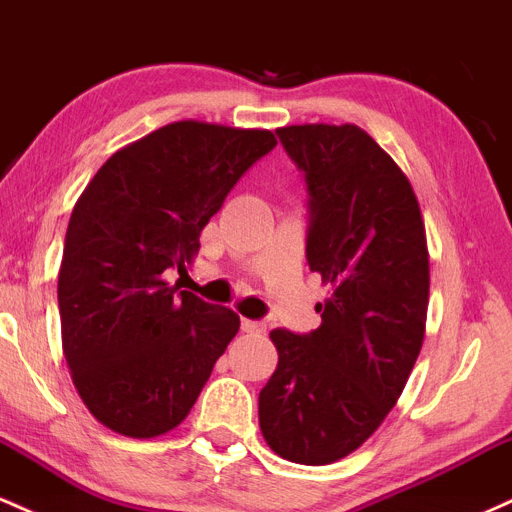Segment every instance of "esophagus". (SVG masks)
Masks as SVG:
<instances>
[{"label":"esophagus","mask_w":512,"mask_h":512,"mask_svg":"<svg viewBox=\"0 0 512 512\" xmlns=\"http://www.w3.org/2000/svg\"><path fill=\"white\" fill-rule=\"evenodd\" d=\"M240 325H243V332H248V334H264V332H267V325H264V322H257V320H243Z\"/></svg>","instance_id":"obj_1"}]
</instances>
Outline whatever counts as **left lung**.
<instances>
[{
	"label": "left lung",
	"mask_w": 512,
	"mask_h": 512,
	"mask_svg": "<svg viewBox=\"0 0 512 512\" xmlns=\"http://www.w3.org/2000/svg\"><path fill=\"white\" fill-rule=\"evenodd\" d=\"M308 185L310 272L330 286L310 334L274 330V375L260 428L276 455L330 464L351 455L395 407L419 358L428 245L419 199L392 156L356 125L276 129Z\"/></svg>",
	"instance_id": "8db88e82"
}]
</instances>
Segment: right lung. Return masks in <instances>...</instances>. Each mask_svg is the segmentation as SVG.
Listing matches in <instances>:
<instances>
[{
	"instance_id": "right-lung-1",
	"label": "right lung",
	"mask_w": 512,
	"mask_h": 512,
	"mask_svg": "<svg viewBox=\"0 0 512 512\" xmlns=\"http://www.w3.org/2000/svg\"><path fill=\"white\" fill-rule=\"evenodd\" d=\"M274 146L269 129L170 122L115 151L76 199L57 279L62 351L110 431H173L238 334L231 308L178 291L163 272H187L202 228Z\"/></svg>"
}]
</instances>
